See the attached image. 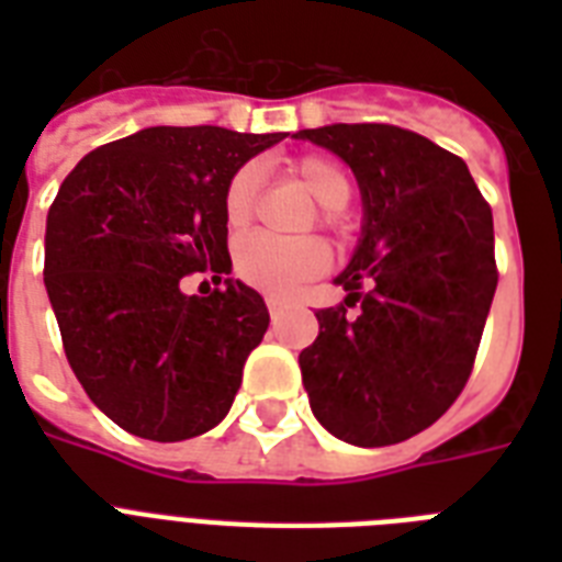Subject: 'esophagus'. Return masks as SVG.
Masks as SVG:
<instances>
[{"instance_id":"obj_1","label":"esophagus","mask_w":562,"mask_h":562,"mask_svg":"<svg viewBox=\"0 0 562 562\" xmlns=\"http://www.w3.org/2000/svg\"><path fill=\"white\" fill-rule=\"evenodd\" d=\"M265 303H268V312H271V317H280L282 312L289 308V300H282V297H268Z\"/></svg>"}]
</instances>
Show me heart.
<instances>
[{
  "mask_svg": "<svg viewBox=\"0 0 562 562\" xmlns=\"http://www.w3.org/2000/svg\"><path fill=\"white\" fill-rule=\"evenodd\" d=\"M289 175L297 178L306 192L315 198L321 210V227L338 233L341 229V215L335 210H344L352 194L350 175L329 157L306 154L289 162ZM256 203V171L238 169L224 187L221 198V212L229 233H241L254 218ZM333 254L321 238H300V241H277L268 236L241 238L233 250V268L241 282L262 294H291L303 282L315 280L329 268Z\"/></svg>",
  "mask_w": 562,
  "mask_h": 562,
  "instance_id": "1",
  "label": "heart"
}]
</instances>
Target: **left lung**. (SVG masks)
Returning <instances> with one entry per match:
<instances>
[{"mask_svg": "<svg viewBox=\"0 0 562 562\" xmlns=\"http://www.w3.org/2000/svg\"><path fill=\"white\" fill-rule=\"evenodd\" d=\"M294 136L338 154L364 201L361 241L335 280L347 300L315 312L321 333L300 352L308 402L347 443H402L472 373L498 282L493 212L467 162L414 131L364 122Z\"/></svg>", "mask_w": 562, "mask_h": 562, "instance_id": "8db88e82", "label": "left lung"}]
</instances>
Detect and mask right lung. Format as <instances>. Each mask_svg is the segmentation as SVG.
<instances>
[{
  "mask_svg": "<svg viewBox=\"0 0 562 562\" xmlns=\"http://www.w3.org/2000/svg\"><path fill=\"white\" fill-rule=\"evenodd\" d=\"M282 136L145 127L87 154L48 206L43 277L66 359L131 435L175 443L227 417L271 317L245 282L201 297L180 280L229 273L224 187Z\"/></svg>",
  "mask_w": 562,
  "mask_h": 562,
  "instance_id": "add662e5",
  "label": "right lung"
}]
</instances>
